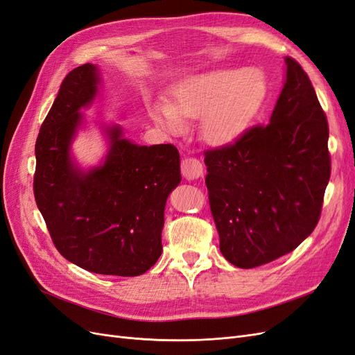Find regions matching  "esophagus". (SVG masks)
<instances>
[{
    "mask_svg": "<svg viewBox=\"0 0 355 355\" xmlns=\"http://www.w3.org/2000/svg\"><path fill=\"white\" fill-rule=\"evenodd\" d=\"M180 170H182V175H184L188 180L198 179L202 175V164L197 158H185L182 159Z\"/></svg>",
    "mask_w": 355,
    "mask_h": 355,
    "instance_id": "1",
    "label": "esophagus"
}]
</instances>
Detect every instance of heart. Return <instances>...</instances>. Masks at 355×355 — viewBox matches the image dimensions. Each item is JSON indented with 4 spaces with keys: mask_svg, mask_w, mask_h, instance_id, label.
I'll use <instances>...</instances> for the list:
<instances>
[{
    "mask_svg": "<svg viewBox=\"0 0 355 355\" xmlns=\"http://www.w3.org/2000/svg\"><path fill=\"white\" fill-rule=\"evenodd\" d=\"M270 85L253 68H223L187 77L170 90L168 102L149 105L153 120L179 135L187 120L201 118V135L209 144L230 145L249 130L263 111Z\"/></svg>",
    "mask_w": 355,
    "mask_h": 355,
    "instance_id": "1",
    "label": "heart"
}]
</instances>
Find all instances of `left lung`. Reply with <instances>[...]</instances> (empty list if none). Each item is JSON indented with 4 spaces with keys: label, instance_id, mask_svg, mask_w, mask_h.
<instances>
[{
    "label": "left lung",
    "instance_id": "obj_1",
    "mask_svg": "<svg viewBox=\"0 0 355 355\" xmlns=\"http://www.w3.org/2000/svg\"><path fill=\"white\" fill-rule=\"evenodd\" d=\"M284 62L270 124L204 154L220 252L243 270L295 250L314 231L330 178L326 114L306 72Z\"/></svg>",
    "mask_w": 355,
    "mask_h": 355
}]
</instances>
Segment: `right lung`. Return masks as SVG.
I'll list each match as a JSON object with an SVG mask.
<instances>
[{
  "label": "right lung",
  "mask_w": 355,
  "mask_h": 355,
  "mask_svg": "<svg viewBox=\"0 0 355 355\" xmlns=\"http://www.w3.org/2000/svg\"><path fill=\"white\" fill-rule=\"evenodd\" d=\"M101 81L93 63L63 80L37 137L34 194L65 259L96 274L136 277L163 252L166 201L180 184V158L173 145H137L120 124H105L108 151L98 166L80 167L72 142Z\"/></svg>",
  "instance_id": "1"
}]
</instances>
